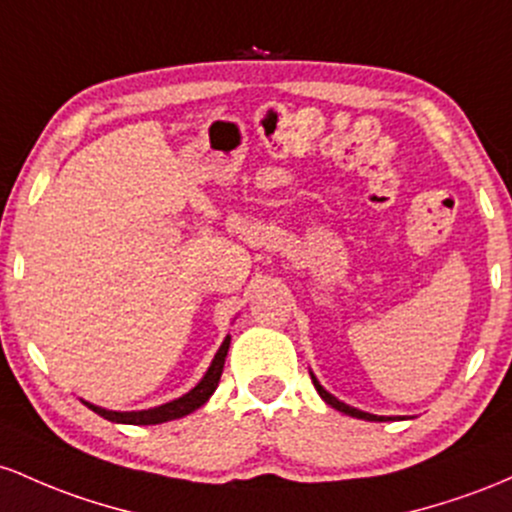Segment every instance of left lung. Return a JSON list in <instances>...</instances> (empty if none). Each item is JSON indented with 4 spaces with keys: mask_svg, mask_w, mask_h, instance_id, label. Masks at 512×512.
<instances>
[{
    "mask_svg": "<svg viewBox=\"0 0 512 512\" xmlns=\"http://www.w3.org/2000/svg\"><path fill=\"white\" fill-rule=\"evenodd\" d=\"M312 382H314V387H317V392H319L321 399H324L326 404L331 406V409H336V411H341V413H348V416H353V418H363V421H394V418H396V416H375V413H367V411L353 409V406L343 404V401H338L336 396L326 392V389L321 387L319 380H317V377H314V375H312Z\"/></svg>",
    "mask_w": 512,
    "mask_h": 512,
    "instance_id": "1",
    "label": "left lung"
}]
</instances>
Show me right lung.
Wrapping results in <instances>:
<instances>
[{
	"instance_id": "obj_1",
	"label": "right lung",
	"mask_w": 512,
	"mask_h": 512,
	"mask_svg": "<svg viewBox=\"0 0 512 512\" xmlns=\"http://www.w3.org/2000/svg\"><path fill=\"white\" fill-rule=\"evenodd\" d=\"M229 341H232L229 336L222 341V346L215 353V358H212V363L208 367V372L203 375V380L195 384L191 392L179 396V399L169 401V404L154 406V409H147V411H108V409H101V406L89 404V401H84V406H89L91 411L99 413V416L106 418V421L128 423V426H157V423H166V421H174V418L188 416V413L200 409V406H203L212 396V392L217 389V382H220L222 377V367H225Z\"/></svg>"
}]
</instances>
